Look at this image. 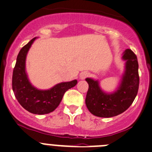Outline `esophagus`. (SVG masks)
<instances>
[{
    "instance_id": "esophagus-1",
    "label": "esophagus",
    "mask_w": 152,
    "mask_h": 152,
    "mask_svg": "<svg viewBox=\"0 0 152 152\" xmlns=\"http://www.w3.org/2000/svg\"><path fill=\"white\" fill-rule=\"evenodd\" d=\"M88 76H89V73H88V72H82V73H81L80 75H79V79H82V80H84V79H85V78L88 77Z\"/></svg>"
}]
</instances>
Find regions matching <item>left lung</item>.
Here are the masks:
<instances>
[{"mask_svg": "<svg viewBox=\"0 0 152 152\" xmlns=\"http://www.w3.org/2000/svg\"><path fill=\"white\" fill-rule=\"evenodd\" d=\"M125 68L118 87L114 91L107 93L103 91L98 80L86 78L88 83L85 104L92 114L99 117L109 118L126 111L133 103L139 88L138 61L132 50L123 53Z\"/></svg>", "mask_w": 152, "mask_h": 152, "instance_id": "1", "label": "left lung"}]
</instances>
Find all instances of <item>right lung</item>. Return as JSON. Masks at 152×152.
I'll list each match as a JSON object with an SVG mask.
<instances>
[{"label": "right lung", "instance_id": "obj_1", "mask_svg": "<svg viewBox=\"0 0 152 152\" xmlns=\"http://www.w3.org/2000/svg\"><path fill=\"white\" fill-rule=\"evenodd\" d=\"M37 38H34L21 48L13 70L12 90L20 105L34 114H46L58 106L64 93L77 84V80L61 82L48 90H40L29 82L26 71V58L29 48Z\"/></svg>", "mask_w": 152, "mask_h": 152}]
</instances>
